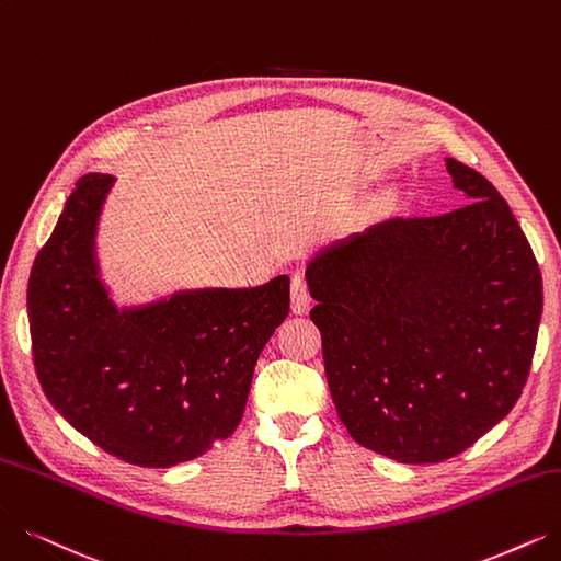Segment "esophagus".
Here are the masks:
<instances>
[{
  "mask_svg": "<svg viewBox=\"0 0 561 561\" xmlns=\"http://www.w3.org/2000/svg\"><path fill=\"white\" fill-rule=\"evenodd\" d=\"M310 289H308V280L301 272L293 274V310L297 316H304V312L310 310Z\"/></svg>",
  "mask_w": 561,
  "mask_h": 561,
  "instance_id": "34e87169",
  "label": "esophagus"
}]
</instances>
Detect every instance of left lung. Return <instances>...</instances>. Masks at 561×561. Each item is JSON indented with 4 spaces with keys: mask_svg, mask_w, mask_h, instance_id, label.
I'll return each mask as SVG.
<instances>
[{
    "mask_svg": "<svg viewBox=\"0 0 561 561\" xmlns=\"http://www.w3.org/2000/svg\"><path fill=\"white\" fill-rule=\"evenodd\" d=\"M446 168L465 207L391 218L306 272L335 412L358 444L408 465L462 454L511 412L543 310L506 199L477 170Z\"/></svg>",
    "mask_w": 561,
    "mask_h": 561,
    "instance_id": "8db88e82",
    "label": "left lung"
}]
</instances>
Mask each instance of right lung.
<instances>
[{"label": "right lung", "mask_w": 561, "mask_h": 561, "mask_svg": "<svg viewBox=\"0 0 561 561\" xmlns=\"http://www.w3.org/2000/svg\"><path fill=\"white\" fill-rule=\"evenodd\" d=\"M110 184L107 174L80 176L34 260V366L53 408L103 451L138 467H172L234 433L257 356L287 318L289 278L117 312L94 262Z\"/></svg>", "instance_id": "obj_1"}]
</instances>
